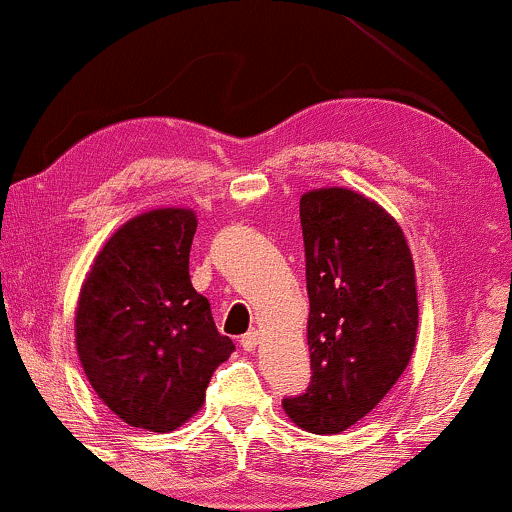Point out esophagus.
<instances>
[{
  "instance_id": "obj_1",
  "label": "esophagus",
  "mask_w": 512,
  "mask_h": 512,
  "mask_svg": "<svg viewBox=\"0 0 512 512\" xmlns=\"http://www.w3.org/2000/svg\"><path fill=\"white\" fill-rule=\"evenodd\" d=\"M257 345H260V333H257V331L245 333L241 338V347L245 349V352H252V349H255Z\"/></svg>"
}]
</instances>
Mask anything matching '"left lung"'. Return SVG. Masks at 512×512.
<instances>
[{
  "label": "left lung",
  "mask_w": 512,
  "mask_h": 512,
  "mask_svg": "<svg viewBox=\"0 0 512 512\" xmlns=\"http://www.w3.org/2000/svg\"><path fill=\"white\" fill-rule=\"evenodd\" d=\"M300 222L312 383L283 409L302 430L335 435L373 411L409 366L416 269L397 219L357 191H307Z\"/></svg>",
  "instance_id": "8db88e82"
}]
</instances>
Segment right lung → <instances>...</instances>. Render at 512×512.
Returning <instances> with one entry per match:
<instances>
[{"instance_id": "right-lung-1", "label": "right lung", "mask_w": 512, "mask_h": 512, "mask_svg": "<svg viewBox=\"0 0 512 512\" xmlns=\"http://www.w3.org/2000/svg\"><path fill=\"white\" fill-rule=\"evenodd\" d=\"M193 210L160 208L108 238L84 278L75 345L89 385L132 428L172 432L198 413L234 342L191 286Z\"/></svg>"}]
</instances>
